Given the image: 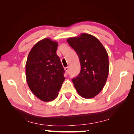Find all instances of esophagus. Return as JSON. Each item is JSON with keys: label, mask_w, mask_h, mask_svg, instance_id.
Wrapping results in <instances>:
<instances>
[{"label": "esophagus", "mask_w": 134, "mask_h": 134, "mask_svg": "<svg viewBox=\"0 0 134 134\" xmlns=\"http://www.w3.org/2000/svg\"><path fill=\"white\" fill-rule=\"evenodd\" d=\"M65 71H66V72L67 74H68L69 68H68V67H66V68H65Z\"/></svg>", "instance_id": "obj_1"}]
</instances>
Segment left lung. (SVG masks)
Returning a JSON list of instances; mask_svg holds the SVG:
<instances>
[{"label":"left lung","instance_id":"1","mask_svg":"<svg viewBox=\"0 0 134 134\" xmlns=\"http://www.w3.org/2000/svg\"><path fill=\"white\" fill-rule=\"evenodd\" d=\"M79 58L81 70L72 79L79 94L87 99L94 98L103 89L109 71L107 51L98 38L88 34L67 40Z\"/></svg>","mask_w":134,"mask_h":134}]
</instances>
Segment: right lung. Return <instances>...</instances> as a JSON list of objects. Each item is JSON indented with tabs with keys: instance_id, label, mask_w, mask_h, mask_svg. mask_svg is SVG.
<instances>
[{
	"instance_id": "right-lung-1",
	"label": "right lung",
	"mask_w": 134,
	"mask_h": 134,
	"mask_svg": "<svg viewBox=\"0 0 134 134\" xmlns=\"http://www.w3.org/2000/svg\"><path fill=\"white\" fill-rule=\"evenodd\" d=\"M58 43L50 38L38 41L25 64L27 82L32 92L44 102L54 100L65 80V70L56 51Z\"/></svg>"
}]
</instances>
